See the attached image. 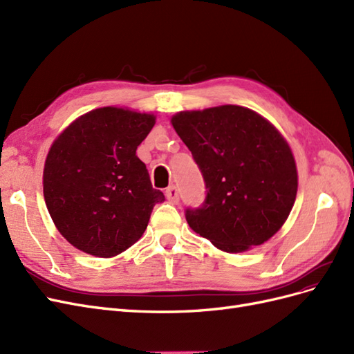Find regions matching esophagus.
Instances as JSON below:
<instances>
[{
	"label": "esophagus",
	"instance_id": "esophagus-1",
	"mask_svg": "<svg viewBox=\"0 0 354 354\" xmlns=\"http://www.w3.org/2000/svg\"><path fill=\"white\" fill-rule=\"evenodd\" d=\"M165 196L168 199L169 203H178V189L176 186H169L167 190H165Z\"/></svg>",
	"mask_w": 354,
	"mask_h": 354
}]
</instances>
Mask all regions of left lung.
Returning <instances> with one entry per match:
<instances>
[{"label": "left lung", "instance_id": "left-lung-1", "mask_svg": "<svg viewBox=\"0 0 354 354\" xmlns=\"http://www.w3.org/2000/svg\"><path fill=\"white\" fill-rule=\"evenodd\" d=\"M205 181L199 208H187L192 230L226 252L269 241L286 221L298 176L291 147L257 112L224 104L178 112L171 120Z\"/></svg>", "mask_w": 354, "mask_h": 354}]
</instances>
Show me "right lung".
Here are the masks:
<instances>
[{"label":"right lung","mask_w":354,"mask_h":354,"mask_svg":"<svg viewBox=\"0 0 354 354\" xmlns=\"http://www.w3.org/2000/svg\"><path fill=\"white\" fill-rule=\"evenodd\" d=\"M155 115L100 108L75 120L51 145L42 185L57 230L80 251L109 259L145 233L164 202L136 151Z\"/></svg>","instance_id":"right-lung-1"}]
</instances>
